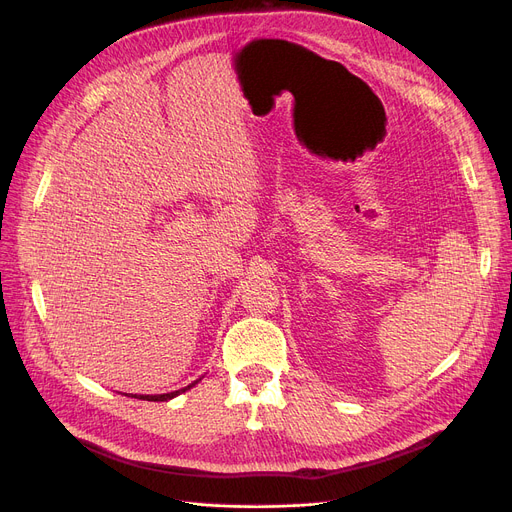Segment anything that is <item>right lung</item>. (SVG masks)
Listing matches in <instances>:
<instances>
[{"instance_id":"right-lung-1","label":"right lung","mask_w":512,"mask_h":512,"mask_svg":"<svg viewBox=\"0 0 512 512\" xmlns=\"http://www.w3.org/2000/svg\"><path fill=\"white\" fill-rule=\"evenodd\" d=\"M195 384H197V382H195ZM195 384L186 386V388H182V390H176V392H170V394H157V396H134V398H143V400H151V402H164V400H170V398L178 396L180 392H184V390H188V388H193Z\"/></svg>"}]
</instances>
